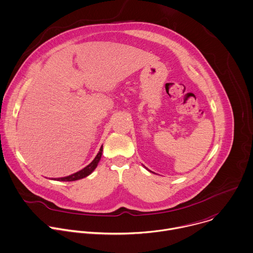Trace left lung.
<instances>
[{
    "mask_svg": "<svg viewBox=\"0 0 253 253\" xmlns=\"http://www.w3.org/2000/svg\"><path fill=\"white\" fill-rule=\"evenodd\" d=\"M145 169H147V168H146V167H145ZM148 170H149V171H151V170H150V169H148ZM151 172H153V171H151ZM153 173H155V172H153Z\"/></svg>",
    "mask_w": 253,
    "mask_h": 253,
    "instance_id": "8db88e82",
    "label": "left lung"
}]
</instances>
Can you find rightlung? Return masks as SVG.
Instances as JSON below:
<instances>
[{
    "instance_id": "obj_1",
    "label": "right lung",
    "mask_w": 253,
    "mask_h": 253,
    "mask_svg": "<svg viewBox=\"0 0 253 253\" xmlns=\"http://www.w3.org/2000/svg\"><path fill=\"white\" fill-rule=\"evenodd\" d=\"M102 146L100 147L99 149V152L97 153V155L95 156V158L93 159V161L88 165L86 166L85 168H84L83 169L71 174V175H68V176H65V177H60V178H54V180H57V181H75V180H79V179H82L84 177H86L87 175H89L97 167L100 159H101V156H102Z\"/></svg>"
}]
</instances>
